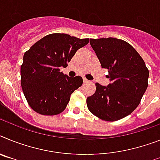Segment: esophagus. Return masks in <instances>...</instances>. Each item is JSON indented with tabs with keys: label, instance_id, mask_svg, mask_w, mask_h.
<instances>
[{
	"label": "esophagus",
	"instance_id": "esophagus-1",
	"mask_svg": "<svg viewBox=\"0 0 160 160\" xmlns=\"http://www.w3.org/2000/svg\"><path fill=\"white\" fill-rule=\"evenodd\" d=\"M89 82H90V81L87 80L86 78H84V84H87V83H89Z\"/></svg>",
	"mask_w": 160,
	"mask_h": 160
}]
</instances>
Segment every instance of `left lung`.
<instances>
[{"mask_svg":"<svg viewBox=\"0 0 160 160\" xmlns=\"http://www.w3.org/2000/svg\"><path fill=\"white\" fill-rule=\"evenodd\" d=\"M102 68L108 69L110 84L97 83L94 94L87 98L91 113L107 121L126 117L136 109L148 86L149 71L140 54L119 39H90Z\"/></svg>","mask_w":160,"mask_h":160,"instance_id":"obj_1","label":"left lung"}]
</instances>
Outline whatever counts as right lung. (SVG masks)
<instances>
[{
  "mask_svg": "<svg viewBox=\"0 0 160 160\" xmlns=\"http://www.w3.org/2000/svg\"><path fill=\"white\" fill-rule=\"evenodd\" d=\"M89 39L53 33L35 43L23 55L21 85L28 104L36 112L54 115L65 110L74 91L83 84L81 76L60 72Z\"/></svg>",
  "mask_w": 160,
  "mask_h": 160,
  "instance_id": "1",
  "label": "right lung"
}]
</instances>
